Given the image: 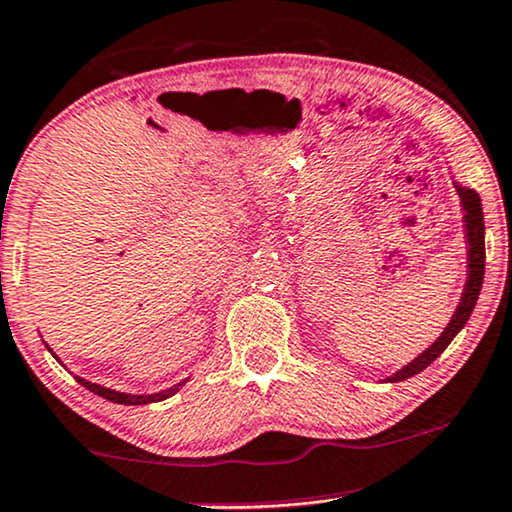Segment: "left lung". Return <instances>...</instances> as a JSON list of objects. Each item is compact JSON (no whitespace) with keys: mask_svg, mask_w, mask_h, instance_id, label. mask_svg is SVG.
I'll list each match as a JSON object with an SVG mask.
<instances>
[{"mask_svg":"<svg viewBox=\"0 0 512 512\" xmlns=\"http://www.w3.org/2000/svg\"><path fill=\"white\" fill-rule=\"evenodd\" d=\"M458 196H461L463 210H465V231H468V243H470V255H468V283H465L461 304H458L456 314L451 316V323L444 328V333L439 335L435 345L425 349L418 359H413L409 366H404L397 371L392 378H387L390 383H397V380H406L411 375H418L425 371L432 361H435L439 354L449 347V342L456 338V333L465 326V321L470 319L472 309H475L477 295L482 290V278H484V215H482V203L480 196H477L472 189H465V186H456Z\"/></svg>","mask_w":512,"mask_h":512,"instance_id":"left-lung-1","label":"left lung"}]
</instances>
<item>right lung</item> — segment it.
I'll return each mask as SVG.
<instances>
[{
    "label": "right lung",
    "instance_id": "1",
    "mask_svg": "<svg viewBox=\"0 0 512 512\" xmlns=\"http://www.w3.org/2000/svg\"><path fill=\"white\" fill-rule=\"evenodd\" d=\"M77 383L87 387L89 392L99 394V397H103V399L115 401V404H125V406H137V404H151V401H163V399H167V397H172L174 392H179L181 385H184V383H179V385H174V387H170V390H165V392H158V394H141V397H139V394H122V392L108 390V387H101V385H96V383H89V380H82V378H77Z\"/></svg>",
    "mask_w": 512,
    "mask_h": 512
}]
</instances>
